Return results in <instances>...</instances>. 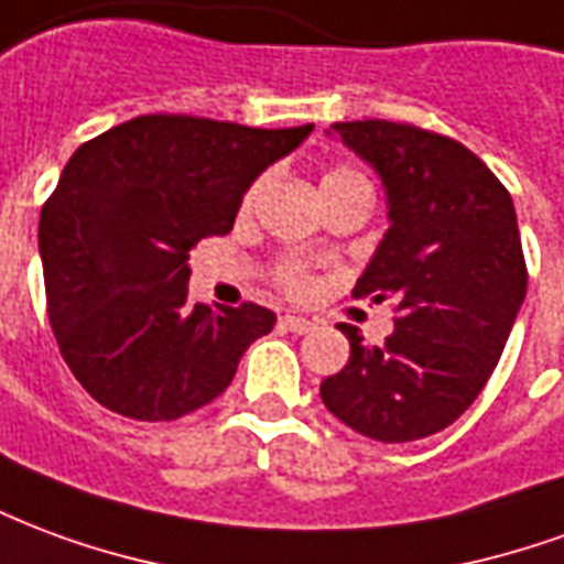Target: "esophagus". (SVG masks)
<instances>
[{"instance_id":"1","label":"esophagus","mask_w":564,"mask_h":564,"mask_svg":"<svg viewBox=\"0 0 564 564\" xmlns=\"http://www.w3.org/2000/svg\"><path fill=\"white\" fill-rule=\"evenodd\" d=\"M281 326L283 329L295 332V335H305V332L314 329V323L307 317H295V314H286V317H281Z\"/></svg>"}]
</instances>
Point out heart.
<instances>
[{"instance_id":"obj_1","label":"heart","mask_w":564,"mask_h":564,"mask_svg":"<svg viewBox=\"0 0 564 564\" xmlns=\"http://www.w3.org/2000/svg\"><path fill=\"white\" fill-rule=\"evenodd\" d=\"M350 174H356V172H350V169H332V172L323 177V184H326V181H338V177H350ZM257 196H259V184L253 186L250 193H247V198H245L247 208L253 205V198ZM278 283H281L286 293L299 295V293H305L307 286H311V278H307V271L302 269L299 262H283L281 269H278Z\"/></svg>"}]
</instances>
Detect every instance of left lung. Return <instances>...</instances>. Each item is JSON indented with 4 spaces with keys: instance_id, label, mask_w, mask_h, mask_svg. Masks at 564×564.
<instances>
[{
    "instance_id": "obj_1",
    "label": "left lung",
    "mask_w": 564,
    "mask_h": 564,
    "mask_svg": "<svg viewBox=\"0 0 564 564\" xmlns=\"http://www.w3.org/2000/svg\"><path fill=\"white\" fill-rule=\"evenodd\" d=\"M332 132L380 174L390 229L356 299H392L395 329L350 341L347 366L319 383L323 404L383 444L420 441L480 395L525 299L517 210L496 174L459 141L411 123L354 120Z\"/></svg>"
}]
</instances>
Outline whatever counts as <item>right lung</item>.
<instances>
[{
	"instance_id": "right-lung-1",
	"label": "right lung",
	"mask_w": 564,
	"mask_h": 564,
	"mask_svg": "<svg viewBox=\"0 0 564 564\" xmlns=\"http://www.w3.org/2000/svg\"><path fill=\"white\" fill-rule=\"evenodd\" d=\"M141 115L80 144L39 220L47 317L96 402L162 423L214 402L274 314L193 305L189 250L232 229L241 198L311 135Z\"/></svg>"
}]
</instances>
